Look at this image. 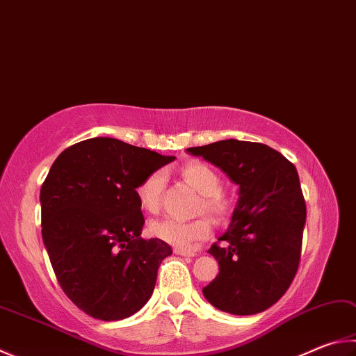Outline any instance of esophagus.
I'll use <instances>...</instances> for the list:
<instances>
[{
	"label": "esophagus",
	"instance_id": "obj_1",
	"mask_svg": "<svg viewBox=\"0 0 356 356\" xmlns=\"http://www.w3.org/2000/svg\"><path fill=\"white\" fill-rule=\"evenodd\" d=\"M174 254L182 255V257H195L196 252L191 249H186V248H174Z\"/></svg>",
	"mask_w": 356,
	"mask_h": 356
}]
</instances>
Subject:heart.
I'll return each instance as SVG.
<instances>
[{
	"label": "heart",
	"mask_w": 356,
	"mask_h": 356,
	"mask_svg": "<svg viewBox=\"0 0 356 356\" xmlns=\"http://www.w3.org/2000/svg\"><path fill=\"white\" fill-rule=\"evenodd\" d=\"M180 174L186 184L200 193L197 211H207L216 221L227 219L234 211V199L221 190V177L210 165L202 161H188L182 166ZM165 188L163 171H152L137 186V197L141 209L156 213L161 205V195ZM151 234L168 244L184 248L196 241L205 240L211 234L209 216H199L191 221H180L174 218H163L151 224Z\"/></svg>",
	"instance_id": "b5f03b06"
}]
</instances>
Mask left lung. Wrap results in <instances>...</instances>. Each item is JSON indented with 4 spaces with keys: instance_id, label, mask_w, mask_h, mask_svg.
Returning <instances> with one entry per match:
<instances>
[{
    "instance_id": "left-lung-1",
    "label": "left lung",
    "mask_w": 356,
    "mask_h": 356,
    "mask_svg": "<svg viewBox=\"0 0 356 356\" xmlns=\"http://www.w3.org/2000/svg\"><path fill=\"white\" fill-rule=\"evenodd\" d=\"M188 152L240 185L229 229L209 249L219 274L204 296L225 313H261L286 293L299 269L307 205L296 166L254 141L222 140Z\"/></svg>"
}]
</instances>
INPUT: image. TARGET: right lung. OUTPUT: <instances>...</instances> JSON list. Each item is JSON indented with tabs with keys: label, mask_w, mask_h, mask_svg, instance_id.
<instances>
[{
	"label": "right lung",
	"mask_w": 356,
	"mask_h": 356,
	"mask_svg": "<svg viewBox=\"0 0 356 356\" xmlns=\"http://www.w3.org/2000/svg\"><path fill=\"white\" fill-rule=\"evenodd\" d=\"M174 157L96 137L67 147L40 190L42 236L60 288L101 321L129 318L149 300L170 244L140 238L137 186Z\"/></svg>",
	"instance_id": "right-lung-1"
}]
</instances>
